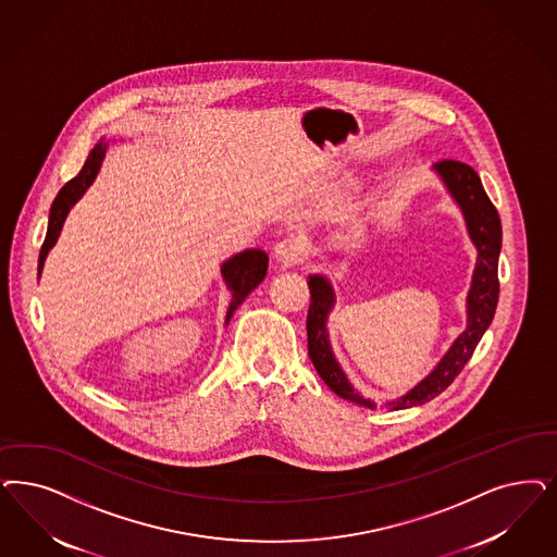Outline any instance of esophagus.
Listing matches in <instances>:
<instances>
[{"mask_svg":"<svg viewBox=\"0 0 557 557\" xmlns=\"http://www.w3.org/2000/svg\"><path fill=\"white\" fill-rule=\"evenodd\" d=\"M273 255L280 263L284 265H296L302 257V245L298 238L289 236V238H282L275 247H273Z\"/></svg>","mask_w":557,"mask_h":557,"instance_id":"esophagus-1","label":"esophagus"}]
</instances>
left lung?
<instances>
[{
    "label": "left lung",
    "mask_w": 557,
    "mask_h": 557,
    "mask_svg": "<svg viewBox=\"0 0 557 557\" xmlns=\"http://www.w3.org/2000/svg\"><path fill=\"white\" fill-rule=\"evenodd\" d=\"M436 171L441 173L446 187L459 201L462 213L467 218L469 234L480 250L473 286L469 292V325L460 333L459 339L453 344L448 354L442 358L441 364L436 366V370L425 381L418 384L401 399L388 404L395 409L425 404L438 397L444 388H448L459 376L460 370L469 362V358L473 356L498 307V257L502 249V224H499L498 210L490 201L487 193L483 191L480 174L475 173L469 164L444 158L436 164ZM308 289H310V307H308L307 335L310 362L314 364L319 376L335 395H339L349 404L374 407L351 388V384L347 383L346 374L342 372V368L331 354L325 319L329 308L333 305V289L321 275H310Z\"/></svg>",
    "instance_id": "left-lung-1"
}]
</instances>
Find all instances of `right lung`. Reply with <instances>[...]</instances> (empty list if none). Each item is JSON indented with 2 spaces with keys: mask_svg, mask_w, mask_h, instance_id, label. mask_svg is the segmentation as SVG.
Here are the masks:
<instances>
[{
  "mask_svg": "<svg viewBox=\"0 0 557 557\" xmlns=\"http://www.w3.org/2000/svg\"><path fill=\"white\" fill-rule=\"evenodd\" d=\"M104 152H107V144L100 141V144L92 148V152L88 153L82 171L59 189L58 197H55L51 211H49L47 236H45V243L40 247L39 273L40 269H42V263H45L47 252L58 240L59 232H61V226H63V220H65L67 211L82 197V193L90 187V183L95 181L98 169H100V162L104 158ZM265 273H268V255L263 250H245V252L232 257L231 261H226L222 265V275H224L226 284L232 289V302L231 307H228V314H226V325H228L234 310L240 307L243 300L249 296L250 292L263 282Z\"/></svg>",
  "mask_w": 557,
  "mask_h": 557,
  "instance_id": "right-lung-1",
  "label": "right lung"
}]
</instances>
